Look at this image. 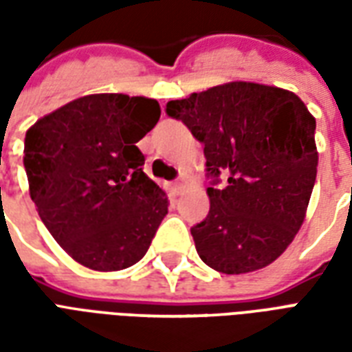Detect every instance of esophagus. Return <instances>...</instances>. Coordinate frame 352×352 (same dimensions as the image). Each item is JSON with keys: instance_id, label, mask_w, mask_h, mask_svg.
<instances>
[{"instance_id": "34e87169", "label": "esophagus", "mask_w": 352, "mask_h": 352, "mask_svg": "<svg viewBox=\"0 0 352 352\" xmlns=\"http://www.w3.org/2000/svg\"><path fill=\"white\" fill-rule=\"evenodd\" d=\"M173 188H175V192H183L184 188H186V181H184V179H179V181L173 183Z\"/></svg>"}]
</instances>
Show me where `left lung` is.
<instances>
[{
  "instance_id": "obj_1",
  "label": "left lung",
  "mask_w": 352,
  "mask_h": 352,
  "mask_svg": "<svg viewBox=\"0 0 352 352\" xmlns=\"http://www.w3.org/2000/svg\"><path fill=\"white\" fill-rule=\"evenodd\" d=\"M204 143L207 171L228 175L207 188L209 214L190 230L199 258L226 275L262 270L302 228L318 153L315 116L294 92L232 80L169 101Z\"/></svg>"
}]
</instances>
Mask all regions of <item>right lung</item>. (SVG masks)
<instances>
[{
    "label": "right lung",
    "mask_w": 352,
    "mask_h": 352,
    "mask_svg": "<svg viewBox=\"0 0 352 352\" xmlns=\"http://www.w3.org/2000/svg\"><path fill=\"white\" fill-rule=\"evenodd\" d=\"M158 101L88 94L26 131L30 196L58 245L94 272L138 264L168 214V198L143 171L139 139L160 118Z\"/></svg>",
    "instance_id": "1"
}]
</instances>
